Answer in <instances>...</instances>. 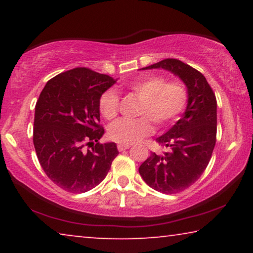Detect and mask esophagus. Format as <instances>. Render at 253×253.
<instances>
[{"label": "esophagus", "mask_w": 253, "mask_h": 253, "mask_svg": "<svg viewBox=\"0 0 253 253\" xmlns=\"http://www.w3.org/2000/svg\"><path fill=\"white\" fill-rule=\"evenodd\" d=\"M127 148H130V145H124V144L117 145V150H119L120 152L126 151V150H127Z\"/></svg>", "instance_id": "obj_1"}]
</instances>
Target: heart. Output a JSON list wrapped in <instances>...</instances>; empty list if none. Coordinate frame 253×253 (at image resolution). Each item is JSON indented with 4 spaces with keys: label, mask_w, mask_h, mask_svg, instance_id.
I'll return each mask as SVG.
<instances>
[{
    "label": "heart",
    "mask_w": 253,
    "mask_h": 253,
    "mask_svg": "<svg viewBox=\"0 0 253 253\" xmlns=\"http://www.w3.org/2000/svg\"><path fill=\"white\" fill-rule=\"evenodd\" d=\"M127 89L141 100L137 120H119L108 129V136L116 143L131 145L151 134L152 123L161 127L169 126L188 105L189 92L182 82H167L164 76H144L131 82ZM99 109L106 120L115 119L120 109V98L108 89L99 100Z\"/></svg>",
    "instance_id": "b5f03b06"
}]
</instances>
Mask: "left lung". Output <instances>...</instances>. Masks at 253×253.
Masks as SVG:
<instances>
[{
    "mask_svg": "<svg viewBox=\"0 0 253 253\" xmlns=\"http://www.w3.org/2000/svg\"><path fill=\"white\" fill-rule=\"evenodd\" d=\"M162 68L177 75L188 87L184 115L164 136L161 146L171 151L164 155L152 152L139 167L147 185L166 195L191 186L209 165L216 141V98L202 72L176 58H165L143 69Z\"/></svg>",
    "mask_w": 253,
    "mask_h": 253,
    "instance_id": "obj_1",
    "label": "left lung"
}]
</instances>
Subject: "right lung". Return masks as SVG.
Here are the masks:
<instances>
[{
  "label": "right lung",
  "mask_w": 253,
  "mask_h": 253,
  "mask_svg": "<svg viewBox=\"0 0 253 253\" xmlns=\"http://www.w3.org/2000/svg\"><path fill=\"white\" fill-rule=\"evenodd\" d=\"M116 83L108 75L75 68L47 82L36 105L33 144L46 175L72 193L89 191L108 174L115 143L100 144L99 100ZM92 150H86L85 146Z\"/></svg>",
  "instance_id": "right-lung-1"
}]
</instances>
